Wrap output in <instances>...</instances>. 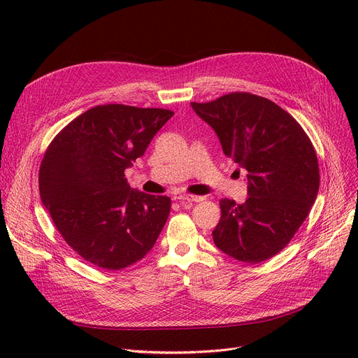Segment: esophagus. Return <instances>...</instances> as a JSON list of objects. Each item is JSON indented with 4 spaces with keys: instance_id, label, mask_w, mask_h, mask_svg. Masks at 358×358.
I'll list each match as a JSON object with an SVG mask.
<instances>
[{
    "instance_id": "obj_1",
    "label": "esophagus",
    "mask_w": 358,
    "mask_h": 358,
    "mask_svg": "<svg viewBox=\"0 0 358 358\" xmlns=\"http://www.w3.org/2000/svg\"><path fill=\"white\" fill-rule=\"evenodd\" d=\"M177 200L180 201V204L182 206H187V204H192V203H197V201H201L203 197L200 196H178Z\"/></svg>"
}]
</instances>
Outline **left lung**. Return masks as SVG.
Listing matches in <instances>:
<instances>
[{"instance_id":"1","label":"left lung","mask_w":358,"mask_h":358,"mask_svg":"<svg viewBox=\"0 0 358 358\" xmlns=\"http://www.w3.org/2000/svg\"><path fill=\"white\" fill-rule=\"evenodd\" d=\"M192 107L216 131L223 154L248 171L245 203L220 200L215 245L250 264L274 257L317 196L319 165L309 136L286 110L255 94L231 92Z\"/></svg>"}]
</instances>
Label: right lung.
Listing matches in <instances>:
<instances>
[{
	"mask_svg": "<svg viewBox=\"0 0 358 358\" xmlns=\"http://www.w3.org/2000/svg\"><path fill=\"white\" fill-rule=\"evenodd\" d=\"M173 115L165 108L97 106L48 146L39 171L42 203L65 242L92 266L126 268L155 245L171 199L131 190L124 169Z\"/></svg>",
	"mask_w": 358,
	"mask_h": 358,
	"instance_id": "1",
	"label": "right lung"
}]
</instances>
